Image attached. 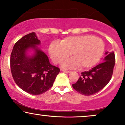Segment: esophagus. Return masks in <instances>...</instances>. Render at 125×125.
Masks as SVG:
<instances>
[{"instance_id": "esophagus-1", "label": "esophagus", "mask_w": 125, "mask_h": 125, "mask_svg": "<svg viewBox=\"0 0 125 125\" xmlns=\"http://www.w3.org/2000/svg\"><path fill=\"white\" fill-rule=\"evenodd\" d=\"M62 71L64 73H70L71 72L70 71H65V70H63V69H62Z\"/></svg>"}]
</instances>
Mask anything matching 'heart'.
<instances>
[{
  "label": "heart",
  "mask_w": 125,
  "mask_h": 125,
  "mask_svg": "<svg viewBox=\"0 0 125 125\" xmlns=\"http://www.w3.org/2000/svg\"><path fill=\"white\" fill-rule=\"evenodd\" d=\"M104 42L92 35H80L67 37L61 42L52 43L49 48L51 58L58 64L69 56L72 59L64 62L62 66L72 69L80 66L87 69L98 62L104 53Z\"/></svg>",
  "instance_id": "1"
}]
</instances>
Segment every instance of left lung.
<instances>
[{"instance_id":"1","label":"left lung","mask_w":125,"mask_h":125,"mask_svg":"<svg viewBox=\"0 0 125 125\" xmlns=\"http://www.w3.org/2000/svg\"><path fill=\"white\" fill-rule=\"evenodd\" d=\"M104 62L97 64L89 71L83 72L73 88L83 95L96 94L107 85L111 79L115 63L113 52L105 53Z\"/></svg>"}]
</instances>
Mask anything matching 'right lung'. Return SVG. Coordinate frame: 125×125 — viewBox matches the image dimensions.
I'll return each mask as SVG.
<instances>
[{
  "instance_id": "1",
  "label": "right lung",
  "mask_w": 125,
  "mask_h": 125,
  "mask_svg": "<svg viewBox=\"0 0 125 125\" xmlns=\"http://www.w3.org/2000/svg\"><path fill=\"white\" fill-rule=\"evenodd\" d=\"M41 41L35 32L16 43L10 55V69L17 85L28 94H43L53 84L59 68L50 63L48 56L38 48ZM30 50L34 54L28 55Z\"/></svg>"
}]
</instances>
